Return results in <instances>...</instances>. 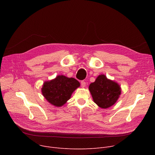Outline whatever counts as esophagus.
<instances>
[{
  "instance_id": "34e87169",
  "label": "esophagus",
  "mask_w": 155,
  "mask_h": 155,
  "mask_svg": "<svg viewBox=\"0 0 155 155\" xmlns=\"http://www.w3.org/2000/svg\"><path fill=\"white\" fill-rule=\"evenodd\" d=\"M81 85H82V87H85V86H86V83H85V82H84V81H82V82H81Z\"/></svg>"
}]
</instances>
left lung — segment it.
Returning <instances> with one entry per match:
<instances>
[{
  "label": "left lung",
  "instance_id": "left-lung-1",
  "mask_svg": "<svg viewBox=\"0 0 155 155\" xmlns=\"http://www.w3.org/2000/svg\"><path fill=\"white\" fill-rule=\"evenodd\" d=\"M94 102L102 109H107L114 104L121 94V87L116 82L99 75L88 87Z\"/></svg>",
  "mask_w": 155,
  "mask_h": 155
}]
</instances>
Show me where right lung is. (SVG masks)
Segmentation results:
<instances>
[{"mask_svg": "<svg viewBox=\"0 0 155 155\" xmlns=\"http://www.w3.org/2000/svg\"><path fill=\"white\" fill-rule=\"evenodd\" d=\"M80 86V82L74 78L58 75L54 79L45 81L41 93L49 103L60 107L67 103L73 92Z\"/></svg>", "mask_w": 155, "mask_h": 155, "instance_id": "1", "label": "right lung"}]
</instances>
